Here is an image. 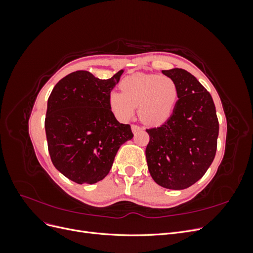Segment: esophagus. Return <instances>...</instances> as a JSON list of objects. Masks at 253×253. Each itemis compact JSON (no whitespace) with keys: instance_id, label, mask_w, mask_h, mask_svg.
I'll list each match as a JSON object with an SVG mask.
<instances>
[{"instance_id":"1","label":"esophagus","mask_w":253,"mask_h":253,"mask_svg":"<svg viewBox=\"0 0 253 253\" xmlns=\"http://www.w3.org/2000/svg\"><path fill=\"white\" fill-rule=\"evenodd\" d=\"M132 131H133L134 134H137L138 132L142 131V127L139 126H137V125H133L132 126Z\"/></svg>"}]
</instances>
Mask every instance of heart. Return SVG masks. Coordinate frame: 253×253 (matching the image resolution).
I'll return each mask as SVG.
<instances>
[{"label":"heart","mask_w":253,"mask_h":253,"mask_svg":"<svg viewBox=\"0 0 253 253\" xmlns=\"http://www.w3.org/2000/svg\"><path fill=\"white\" fill-rule=\"evenodd\" d=\"M119 86L121 91L110 94L109 104L120 120L131 118L138 108L139 117L145 124L160 125L170 118L178 97L175 82L164 75H132Z\"/></svg>","instance_id":"b5f03b06"}]
</instances>
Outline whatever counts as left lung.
<instances>
[{"label":"left lung","mask_w":253,"mask_h":253,"mask_svg":"<svg viewBox=\"0 0 253 253\" xmlns=\"http://www.w3.org/2000/svg\"><path fill=\"white\" fill-rule=\"evenodd\" d=\"M177 86L178 100L163 126L148 128V169L156 183L182 190L200 180L215 157L218 119L210 93L181 68L163 71Z\"/></svg>","instance_id":"8db88e82"}]
</instances>
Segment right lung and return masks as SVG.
Returning a JSON list of instances; mask_svg holds the SVG:
<instances>
[{"instance_id":"1","label":"right lung","mask_w":253,"mask_h":253,"mask_svg":"<svg viewBox=\"0 0 253 253\" xmlns=\"http://www.w3.org/2000/svg\"><path fill=\"white\" fill-rule=\"evenodd\" d=\"M124 71L99 79L86 71L65 76L47 100L45 132L50 159L65 177L91 185L109 174L121 144L133 138L115 118L109 96Z\"/></svg>"}]
</instances>
